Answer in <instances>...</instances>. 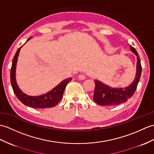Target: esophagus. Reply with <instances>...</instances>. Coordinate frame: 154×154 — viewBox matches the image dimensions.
<instances>
[{
	"label": "esophagus",
	"instance_id": "esophagus-1",
	"mask_svg": "<svg viewBox=\"0 0 154 154\" xmlns=\"http://www.w3.org/2000/svg\"><path fill=\"white\" fill-rule=\"evenodd\" d=\"M78 79L79 80H85L86 79V77L84 75H79L78 76Z\"/></svg>",
	"mask_w": 154,
	"mask_h": 154
}]
</instances>
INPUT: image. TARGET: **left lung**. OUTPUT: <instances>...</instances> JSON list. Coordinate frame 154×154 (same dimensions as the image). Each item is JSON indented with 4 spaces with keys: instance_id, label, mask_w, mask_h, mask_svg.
I'll return each instance as SVG.
<instances>
[{
    "instance_id": "left-lung-1",
    "label": "left lung",
    "mask_w": 154,
    "mask_h": 154,
    "mask_svg": "<svg viewBox=\"0 0 154 154\" xmlns=\"http://www.w3.org/2000/svg\"><path fill=\"white\" fill-rule=\"evenodd\" d=\"M132 52L137 56V72L134 80L128 87L125 88H113L109 85L102 83L98 80H94L95 89L93 96L94 101L100 106H116L121 103L126 102L131 98L137 89V85L142 72V66L138 54L135 48L130 45Z\"/></svg>"
}]
</instances>
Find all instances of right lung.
I'll return each mask as SVG.
<instances>
[{
  "mask_svg": "<svg viewBox=\"0 0 154 154\" xmlns=\"http://www.w3.org/2000/svg\"><path fill=\"white\" fill-rule=\"evenodd\" d=\"M31 38H29L27 41H28ZM26 41V42H27ZM21 46L16 53L12 60V65L10 71V81H11L12 87L13 88L14 92L15 93L17 98L22 102L23 104L27 106L35 108H52L55 106L62 99L64 90L66 87L67 83L71 81V78L66 79L62 81L60 83L52 89L51 91L48 92L47 93L40 96H29L24 93L21 91L18 85L17 84L16 79V69L18 58L19 53L20 51Z\"/></svg>",
  "mask_w": 154,
  "mask_h": 154,
  "instance_id": "1",
  "label": "right lung"
}]
</instances>
